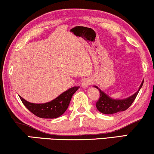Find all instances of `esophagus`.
Instances as JSON below:
<instances>
[{"label": "esophagus", "mask_w": 154, "mask_h": 154, "mask_svg": "<svg viewBox=\"0 0 154 154\" xmlns=\"http://www.w3.org/2000/svg\"><path fill=\"white\" fill-rule=\"evenodd\" d=\"M92 83V80L89 79V78H88V79H85L83 80V82H82L81 85L83 88H88Z\"/></svg>", "instance_id": "1"}]
</instances>
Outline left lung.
I'll list each match as a JSON object with an SVG mask.
<instances>
[{"instance_id": "8db88e82", "label": "left lung", "mask_w": 154, "mask_h": 154, "mask_svg": "<svg viewBox=\"0 0 154 154\" xmlns=\"http://www.w3.org/2000/svg\"><path fill=\"white\" fill-rule=\"evenodd\" d=\"M143 83H144V80L142 81L140 88H139L138 90L135 93L129 97L123 99V100L113 99L110 96H109L108 94L105 93L104 91H102L97 86L94 85V88L99 90L100 94V99H99L96 104L97 109L100 112L104 113V114H113V113L125 111L126 109L131 106L132 102L135 100L139 91L142 87Z\"/></svg>"}]
</instances>
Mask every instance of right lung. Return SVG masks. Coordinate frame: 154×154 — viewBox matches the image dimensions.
I'll list each match as a JSON object with an SVG mask.
<instances>
[{
  "label": "right lung",
  "mask_w": 154,
  "mask_h": 154,
  "mask_svg": "<svg viewBox=\"0 0 154 154\" xmlns=\"http://www.w3.org/2000/svg\"><path fill=\"white\" fill-rule=\"evenodd\" d=\"M79 88V86H74L69 88L53 100L43 104L29 102L21 96L19 97L24 106L36 116L42 119H56L66 111L73 94Z\"/></svg>",
  "instance_id": "add662e5"
}]
</instances>
